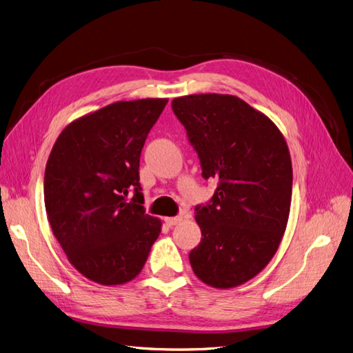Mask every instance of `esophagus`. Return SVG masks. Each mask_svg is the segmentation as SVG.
I'll return each mask as SVG.
<instances>
[{
    "mask_svg": "<svg viewBox=\"0 0 353 353\" xmlns=\"http://www.w3.org/2000/svg\"><path fill=\"white\" fill-rule=\"evenodd\" d=\"M181 221H183V218H181V216H170V218H166V219H165L166 225H169V227L178 225V223H179Z\"/></svg>",
    "mask_w": 353,
    "mask_h": 353,
    "instance_id": "esophagus-1",
    "label": "esophagus"
}]
</instances>
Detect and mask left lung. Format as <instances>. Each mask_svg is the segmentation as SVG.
<instances>
[{"mask_svg": "<svg viewBox=\"0 0 353 353\" xmlns=\"http://www.w3.org/2000/svg\"><path fill=\"white\" fill-rule=\"evenodd\" d=\"M200 159L203 178L218 188L196 208L201 241L190 252L197 279L232 288L258 275L284 236L293 169L281 131L236 95L193 94L172 100Z\"/></svg>", "mask_w": 353, "mask_h": 353, "instance_id": "obj_1", "label": "left lung"}]
</instances>
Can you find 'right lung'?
I'll return each instance as SVG.
<instances>
[{
  "instance_id": "add662e5",
  "label": "right lung",
  "mask_w": 353,
  "mask_h": 353,
  "mask_svg": "<svg viewBox=\"0 0 353 353\" xmlns=\"http://www.w3.org/2000/svg\"><path fill=\"white\" fill-rule=\"evenodd\" d=\"M166 103H112L70 122L52 145L44 176L50 225L69 262L94 283L134 280L162 230V221L144 210L138 169Z\"/></svg>"
}]
</instances>
